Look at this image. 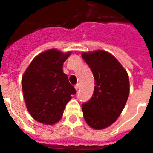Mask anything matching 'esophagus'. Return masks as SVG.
<instances>
[{"instance_id":"obj_1","label":"esophagus","mask_w":153,"mask_h":153,"mask_svg":"<svg viewBox=\"0 0 153 153\" xmlns=\"http://www.w3.org/2000/svg\"><path fill=\"white\" fill-rule=\"evenodd\" d=\"M74 88H75V89L78 90L79 89V83H78V84H76V85L74 86Z\"/></svg>"}]
</instances>
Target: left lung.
Returning a JSON list of instances; mask_svg holds the SVG:
<instances>
[{
	"instance_id": "left-lung-1",
	"label": "left lung",
	"mask_w": 153,
	"mask_h": 153,
	"mask_svg": "<svg viewBox=\"0 0 153 153\" xmlns=\"http://www.w3.org/2000/svg\"><path fill=\"white\" fill-rule=\"evenodd\" d=\"M82 57L93 74L95 84L91 99L82 105L87 124L95 129L111 125L125 106L129 94L127 71L106 51L83 52Z\"/></svg>"
}]
</instances>
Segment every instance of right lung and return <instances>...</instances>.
Returning a JSON list of instances; mask_svg holds the SVG:
<instances>
[{
	"label": "right lung",
	"mask_w": 153,
	"mask_h": 153,
	"mask_svg": "<svg viewBox=\"0 0 153 153\" xmlns=\"http://www.w3.org/2000/svg\"><path fill=\"white\" fill-rule=\"evenodd\" d=\"M70 54L46 51L32 60L24 73L22 89L26 107L37 121L45 125L59 121L67 102L76 93L62 69Z\"/></svg>",
	"instance_id": "add662e5"
}]
</instances>
